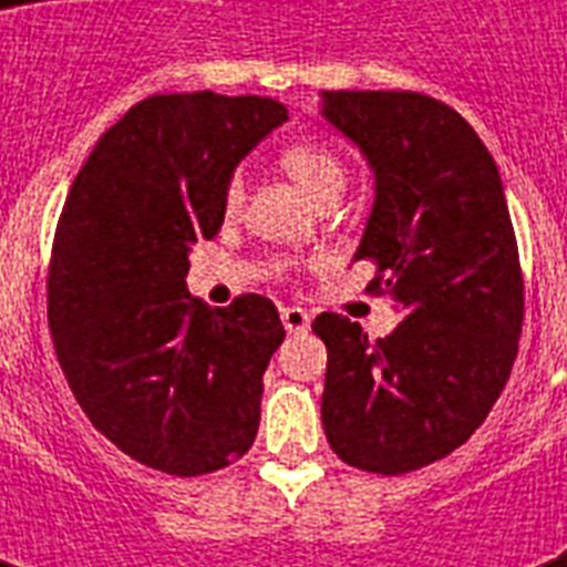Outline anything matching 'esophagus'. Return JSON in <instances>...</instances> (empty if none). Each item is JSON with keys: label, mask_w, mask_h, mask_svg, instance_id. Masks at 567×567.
Instances as JSON below:
<instances>
[{"label": "esophagus", "mask_w": 567, "mask_h": 567, "mask_svg": "<svg viewBox=\"0 0 567 567\" xmlns=\"http://www.w3.org/2000/svg\"><path fill=\"white\" fill-rule=\"evenodd\" d=\"M279 315H282V327L288 329V332H309L311 315L306 309H300V306H288V309H282Z\"/></svg>", "instance_id": "1"}]
</instances>
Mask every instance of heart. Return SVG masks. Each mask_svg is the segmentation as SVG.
Returning a JSON list of instances; mask_svg holds the SVG:
<instances>
[{"label": "heart", "instance_id": "1", "mask_svg": "<svg viewBox=\"0 0 567 567\" xmlns=\"http://www.w3.org/2000/svg\"><path fill=\"white\" fill-rule=\"evenodd\" d=\"M279 162H282L285 173L297 182V188L315 205L344 194L347 164L332 146L318 144V141H300V144L285 146ZM240 205H244V179L229 176V182L223 185V212L238 214Z\"/></svg>", "mask_w": 567, "mask_h": 567}]
</instances>
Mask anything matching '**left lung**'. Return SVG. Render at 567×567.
Segmentation results:
<instances>
[{
    "instance_id": "obj_1",
    "label": "left lung",
    "mask_w": 567,
    "mask_h": 567,
    "mask_svg": "<svg viewBox=\"0 0 567 567\" xmlns=\"http://www.w3.org/2000/svg\"><path fill=\"white\" fill-rule=\"evenodd\" d=\"M329 126L373 171L353 261L371 258L403 320L371 341L323 311V430L347 465L409 474L465 444L512 373L524 279L492 153L462 114L412 91H323Z\"/></svg>"
}]
</instances>
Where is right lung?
Here are the masks:
<instances>
[{
    "label": "right lung",
    "instance_id": "obj_1",
    "mask_svg": "<svg viewBox=\"0 0 567 567\" xmlns=\"http://www.w3.org/2000/svg\"><path fill=\"white\" fill-rule=\"evenodd\" d=\"M285 120L267 96H150L93 146L58 220V362L93 426L164 474H212L256 441L279 311L258 293L208 309L185 276L220 231L223 185Z\"/></svg>",
    "mask_w": 567,
    "mask_h": 567
}]
</instances>
